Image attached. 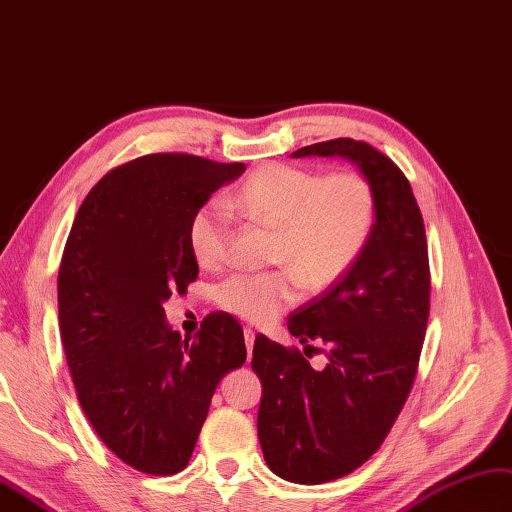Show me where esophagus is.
I'll return each instance as SVG.
<instances>
[{"label": "esophagus", "instance_id": "esophagus-1", "mask_svg": "<svg viewBox=\"0 0 512 512\" xmlns=\"http://www.w3.org/2000/svg\"><path fill=\"white\" fill-rule=\"evenodd\" d=\"M244 342H246V352H248V357H251L253 344H255V331H253V329H244Z\"/></svg>", "mask_w": 512, "mask_h": 512}]
</instances>
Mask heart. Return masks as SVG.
Masks as SVG:
<instances>
[{"instance_id":"obj_1","label":"heart","mask_w":512,"mask_h":512,"mask_svg":"<svg viewBox=\"0 0 512 512\" xmlns=\"http://www.w3.org/2000/svg\"><path fill=\"white\" fill-rule=\"evenodd\" d=\"M233 203L246 218L277 231L272 264L283 266L264 274H233L220 283V307L253 324H270L292 307L300 281L311 292L335 285L357 264L376 220L370 183L352 170L322 177L307 168L268 164L242 183ZM229 233V214L220 201L196 209L188 225L196 264H225Z\"/></svg>"}]
</instances>
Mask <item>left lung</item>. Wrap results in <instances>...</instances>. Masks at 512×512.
<instances>
[{"instance_id": "1", "label": "left lung", "mask_w": 512, "mask_h": 512, "mask_svg": "<svg viewBox=\"0 0 512 512\" xmlns=\"http://www.w3.org/2000/svg\"><path fill=\"white\" fill-rule=\"evenodd\" d=\"M313 155L344 157L368 179L376 220L357 264L287 320L300 344L329 348L322 370L298 350L255 339L259 443L274 474L296 484L342 478L381 448L415 381L430 309L424 220L402 170L352 138L292 153Z\"/></svg>"}]
</instances>
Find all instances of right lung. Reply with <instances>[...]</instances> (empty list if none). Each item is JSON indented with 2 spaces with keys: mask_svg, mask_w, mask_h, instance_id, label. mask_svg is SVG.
I'll list each match as a JSON object with an SVG mask.
<instances>
[{
  "mask_svg": "<svg viewBox=\"0 0 512 512\" xmlns=\"http://www.w3.org/2000/svg\"><path fill=\"white\" fill-rule=\"evenodd\" d=\"M244 164L155 153L110 170L88 192L58 274L60 337L99 439L144 474L188 465L220 378L246 361L238 320L216 311L181 339L164 303L199 274L192 214Z\"/></svg>",
  "mask_w": 512,
  "mask_h": 512,
  "instance_id": "1",
  "label": "right lung"
}]
</instances>
